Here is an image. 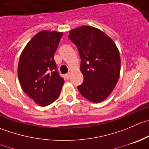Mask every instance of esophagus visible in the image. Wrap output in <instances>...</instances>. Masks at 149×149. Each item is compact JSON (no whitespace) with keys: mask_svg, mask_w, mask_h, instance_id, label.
<instances>
[{"mask_svg":"<svg viewBox=\"0 0 149 149\" xmlns=\"http://www.w3.org/2000/svg\"><path fill=\"white\" fill-rule=\"evenodd\" d=\"M70 73H67V74L65 75V78H66V79H70Z\"/></svg>","mask_w":149,"mask_h":149,"instance_id":"obj_1","label":"esophagus"}]
</instances>
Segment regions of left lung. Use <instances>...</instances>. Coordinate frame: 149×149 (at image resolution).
Returning <instances> with one entry per match:
<instances>
[{"instance_id": "obj_1", "label": "left lung", "mask_w": 149, "mask_h": 149, "mask_svg": "<svg viewBox=\"0 0 149 149\" xmlns=\"http://www.w3.org/2000/svg\"><path fill=\"white\" fill-rule=\"evenodd\" d=\"M81 59L84 82L78 86L81 95L93 102L105 100L112 92L120 75L121 58L114 41L104 32L92 26L70 30Z\"/></svg>"}]
</instances>
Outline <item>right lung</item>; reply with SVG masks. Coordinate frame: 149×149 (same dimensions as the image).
Wrapping results in <instances>:
<instances>
[{"instance_id":"right-lung-1","label":"right lung","mask_w":149,"mask_h":149,"mask_svg":"<svg viewBox=\"0 0 149 149\" xmlns=\"http://www.w3.org/2000/svg\"><path fill=\"white\" fill-rule=\"evenodd\" d=\"M63 33L43 30L22 50L17 68L22 89L36 104L47 106L59 97L64 79L56 70L54 53Z\"/></svg>"}]
</instances>
